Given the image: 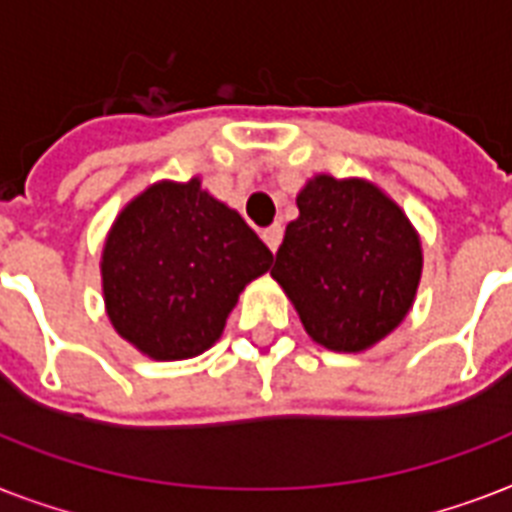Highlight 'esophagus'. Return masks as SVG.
<instances>
[{"mask_svg": "<svg viewBox=\"0 0 512 512\" xmlns=\"http://www.w3.org/2000/svg\"><path fill=\"white\" fill-rule=\"evenodd\" d=\"M281 236H284V228H281V223H273L268 225V228H263V241L271 247V252H276L281 244Z\"/></svg>", "mask_w": 512, "mask_h": 512, "instance_id": "34e87169", "label": "esophagus"}]
</instances>
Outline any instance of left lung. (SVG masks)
Listing matches in <instances>:
<instances>
[{
    "mask_svg": "<svg viewBox=\"0 0 512 512\" xmlns=\"http://www.w3.org/2000/svg\"><path fill=\"white\" fill-rule=\"evenodd\" d=\"M271 276L313 342L361 353L401 327L422 279V241L406 212L364 177L313 175L297 193Z\"/></svg>",
    "mask_w": 512,
    "mask_h": 512,
    "instance_id": "8db88e82",
    "label": "left lung"
}]
</instances>
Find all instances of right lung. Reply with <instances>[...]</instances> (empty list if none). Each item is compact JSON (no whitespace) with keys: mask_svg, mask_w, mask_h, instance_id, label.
<instances>
[{"mask_svg":"<svg viewBox=\"0 0 512 512\" xmlns=\"http://www.w3.org/2000/svg\"><path fill=\"white\" fill-rule=\"evenodd\" d=\"M271 263V249L201 177L159 180L124 204L103 244L108 321L154 361L201 356Z\"/></svg>","mask_w":512,"mask_h":512,"instance_id":"obj_1","label":"right lung"}]
</instances>
